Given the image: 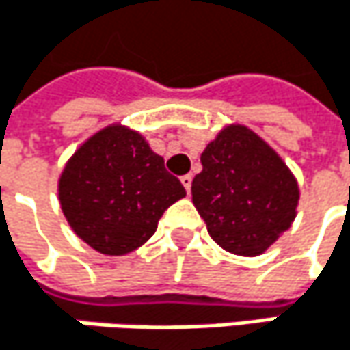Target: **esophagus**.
<instances>
[{
	"instance_id": "34e87169",
	"label": "esophagus",
	"mask_w": 350,
	"mask_h": 350,
	"mask_svg": "<svg viewBox=\"0 0 350 350\" xmlns=\"http://www.w3.org/2000/svg\"><path fill=\"white\" fill-rule=\"evenodd\" d=\"M180 182H182V186L186 188V192H190V186H192V174H184L180 178Z\"/></svg>"
}]
</instances>
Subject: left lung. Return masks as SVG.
<instances>
[{"mask_svg": "<svg viewBox=\"0 0 350 350\" xmlns=\"http://www.w3.org/2000/svg\"><path fill=\"white\" fill-rule=\"evenodd\" d=\"M192 202L215 243L235 255H259L290 229L298 182L282 158L251 129H223L200 156Z\"/></svg>", "mask_w": 350, "mask_h": 350, "instance_id": "8db88e82", "label": "left lung"}]
</instances>
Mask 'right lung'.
Listing matches in <instances>:
<instances>
[{"label":"right lung","mask_w":350,"mask_h":350,"mask_svg":"<svg viewBox=\"0 0 350 350\" xmlns=\"http://www.w3.org/2000/svg\"><path fill=\"white\" fill-rule=\"evenodd\" d=\"M58 196L68 225L85 243L105 255H123L156 233L164 211L186 190L139 133L111 125L70 158Z\"/></svg>","instance_id":"right-lung-1"}]
</instances>
